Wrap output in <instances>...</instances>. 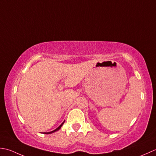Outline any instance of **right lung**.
Masks as SVG:
<instances>
[{
	"label": "right lung",
	"mask_w": 156,
	"mask_h": 156,
	"mask_svg": "<svg viewBox=\"0 0 156 156\" xmlns=\"http://www.w3.org/2000/svg\"><path fill=\"white\" fill-rule=\"evenodd\" d=\"M64 122H63L61 124V125H60L58 127V128L56 129L55 130H54V131H51V132H48V133H45V134H50V133H54V132H55V131H58V130H59L60 128H61V126H62L63 124H64Z\"/></svg>",
	"instance_id": "right-lung-1"
}]
</instances>
